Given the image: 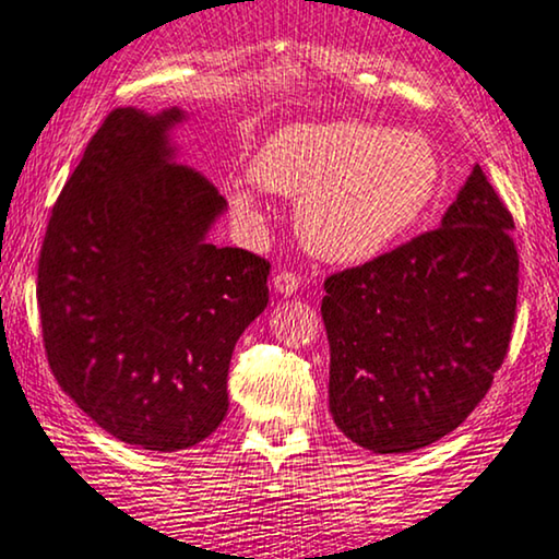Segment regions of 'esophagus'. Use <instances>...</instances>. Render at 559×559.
I'll list each match as a JSON object with an SVG mask.
<instances>
[{"instance_id":"obj_1","label":"esophagus","mask_w":559,"mask_h":559,"mask_svg":"<svg viewBox=\"0 0 559 559\" xmlns=\"http://www.w3.org/2000/svg\"><path fill=\"white\" fill-rule=\"evenodd\" d=\"M273 288L278 294H296L301 288V278H299V273H294V271H278L275 273V278H273Z\"/></svg>"}]
</instances>
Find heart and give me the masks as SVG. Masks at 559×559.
I'll return each mask as SVG.
<instances>
[{"mask_svg":"<svg viewBox=\"0 0 559 559\" xmlns=\"http://www.w3.org/2000/svg\"><path fill=\"white\" fill-rule=\"evenodd\" d=\"M252 175L301 201V239L332 263H364L390 250L441 188V162L426 136L361 121L288 126L265 141ZM231 203L245 218L260 216L250 190H235Z\"/></svg>","mask_w":559,"mask_h":559,"instance_id":"heart-1","label":"heart"}]
</instances>
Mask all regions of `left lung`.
<instances>
[{
	"label": "left lung",
	"mask_w": 559,
	"mask_h": 559,
	"mask_svg": "<svg viewBox=\"0 0 559 559\" xmlns=\"http://www.w3.org/2000/svg\"><path fill=\"white\" fill-rule=\"evenodd\" d=\"M511 229V211L477 165L441 227L328 275L330 413L353 443L418 451L483 402L515 322Z\"/></svg>",
	"instance_id": "left-lung-1"
}]
</instances>
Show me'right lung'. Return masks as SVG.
<instances>
[{
	"instance_id": "add662e5",
	"label": "right lung",
	"mask_w": 559,
	"mask_h": 559,
	"mask_svg": "<svg viewBox=\"0 0 559 559\" xmlns=\"http://www.w3.org/2000/svg\"><path fill=\"white\" fill-rule=\"evenodd\" d=\"M182 118H105L56 201L35 286L61 390L150 451L214 433L229 409L231 350L267 307L271 263L206 239L227 201L173 159L167 131Z\"/></svg>"
}]
</instances>
